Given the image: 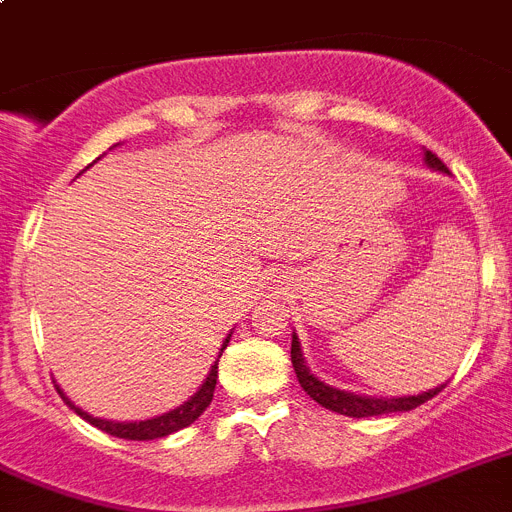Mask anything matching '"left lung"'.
<instances>
[{"mask_svg": "<svg viewBox=\"0 0 512 512\" xmlns=\"http://www.w3.org/2000/svg\"><path fill=\"white\" fill-rule=\"evenodd\" d=\"M425 165L432 170H438V173H448L443 163H440V157L432 155L430 150L425 152ZM292 368L298 373V381L303 386V391L308 393L310 399L318 401L321 406H326L329 412L344 414V417H381V414H396V412H412L417 409L419 404H425L430 401L432 396H438L440 391L445 388V383L440 386L430 388V391L414 393V396H365V393H355V391H344V388L329 386V383H323L318 375L310 373V368L305 365L303 357V347H300V339L292 331Z\"/></svg>", "mask_w": 512, "mask_h": 512, "instance_id": "1", "label": "left lung"}]
</instances>
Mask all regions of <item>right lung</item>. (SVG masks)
Segmentation results:
<instances>
[{"label":"right lung","mask_w":512,"mask_h":512,"mask_svg":"<svg viewBox=\"0 0 512 512\" xmlns=\"http://www.w3.org/2000/svg\"><path fill=\"white\" fill-rule=\"evenodd\" d=\"M90 168V165H87ZM230 336H233V331L225 336V342H222L220 347V355H217V360H214V365L209 368L207 378L202 381V386H199V391L191 396V399L183 401L181 406H176V409H170V412L165 414H157V417H150V419H139V422H116V419H103V417H93L90 412H85V409H80V406L74 404L72 399H69L67 393L61 391L59 386H56V391L61 393V399H64V404L72 409L77 417H82L85 422H90L93 427H98V430L108 432V435H113V438H124V440H157V438H165V435H173V432L183 430V427L194 425L196 419L202 417L204 409H207L209 404H212V396H214V386H217V362H220L222 357V349L227 347V342H230Z\"/></svg>","instance_id":"1"}]
</instances>
